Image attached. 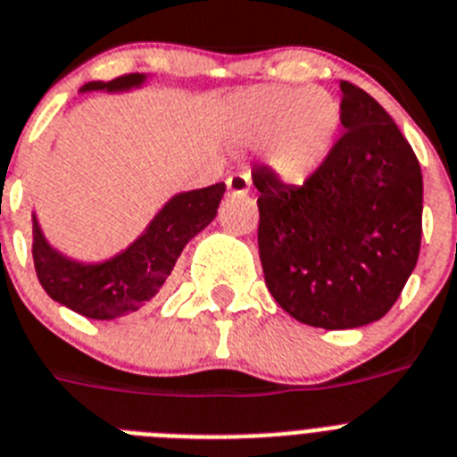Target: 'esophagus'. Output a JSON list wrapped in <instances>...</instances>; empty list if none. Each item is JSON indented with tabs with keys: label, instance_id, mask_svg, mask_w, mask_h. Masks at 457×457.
Wrapping results in <instances>:
<instances>
[{
	"label": "esophagus",
	"instance_id": "obj_1",
	"mask_svg": "<svg viewBox=\"0 0 457 457\" xmlns=\"http://www.w3.org/2000/svg\"><path fill=\"white\" fill-rule=\"evenodd\" d=\"M225 184H228V190L232 193V195H245V193L251 190V177H248V174H241V172L229 174Z\"/></svg>",
	"mask_w": 457,
	"mask_h": 457
}]
</instances>
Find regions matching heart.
Here are the masks:
<instances>
[{
    "label": "heart",
    "instance_id": "b5f03b06",
    "mask_svg": "<svg viewBox=\"0 0 457 457\" xmlns=\"http://www.w3.org/2000/svg\"><path fill=\"white\" fill-rule=\"evenodd\" d=\"M225 126L241 145H262V161L283 184H305L331 156L343 105L322 87L260 85L234 94Z\"/></svg>",
    "mask_w": 457,
    "mask_h": 457
}]
</instances>
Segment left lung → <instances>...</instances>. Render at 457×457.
<instances>
[{"instance_id":"8db88e82","label":"left lung","mask_w":457,"mask_h":457,"mask_svg":"<svg viewBox=\"0 0 457 457\" xmlns=\"http://www.w3.org/2000/svg\"><path fill=\"white\" fill-rule=\"evenodd\" d=\"M343 137L303 186L260 168L257 245L269 292L285 312L320 328H359L398 301L420 248L423 177L386 110L352 82Z\"/></svg>"}]
</instances>
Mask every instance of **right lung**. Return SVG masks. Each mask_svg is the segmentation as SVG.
<instances>
[{"label":"right lung","instance_id":"add662e5","mask_svg":"<svg viewBox=\"0 0 457 457\" xmlns=\"http://www.w3.org/2000/svg\"><path fill=\"white\" fill-rule=\"evenodd\" d=\"M146 80V73H133L110 82H87L80 94H126L145 87ZM223 193V181L206 188L174 193L126 248L105 260L91 262L54 248L34 212L31 253L38 283L50 299L89 320H117L140 311L161 292L186 244L216 218Z\"/></svg>","mask_w":457,"mask_h":457}]
</instances>
